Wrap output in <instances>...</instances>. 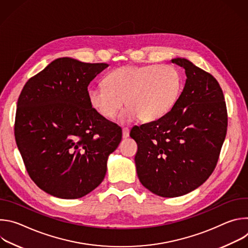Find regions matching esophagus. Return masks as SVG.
I'll return each instance as SVG.
<instances>
[{"mask_svg":"<svg viewBox=\"0 0 248 248\" xmlns=\"http://www.w3.org/2000/svg\"><path fill=\"white\" fill-rule=\"evenodd\" d=\"M129 136V129L127 127H123V138H127Z\"/></svg>","mask_w":248,"mask_h":248,"instance_id":"34e87169","label":"esophagus"}]
</instances>
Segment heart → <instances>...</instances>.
<instances>
[{"label":"heart","mask_w":248,"mask_h":248,"mask_svg":"<svg viewBox=\"0 0 248 248\" xmlns=\"http://www.w3.org/2000/svg\"><path fill=\"white\" fill-rule=\"evenodd\" d=\"M104 85L88 89L91 107L106 120H111L123 107V121L138 118L154 122L167 115L178 101L183 87L180 72L171 65L157 63L125 65L110 72Z\"/></svg>","instance_id":"obj_1"}]
</instances>
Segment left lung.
Returning <instances> with one entry per match:
<instances>
[{
    "instance_id": "1",
    "label": "left lung",
    "mask_w": 248,
    "mask_h": 248,
    "mask_svg": "<svg viewBox=\"0 0 248 248\" xmlns=\"http://www.w3.org/2000/svg\"><path fill=\"white\" fill-rule=\"evenodd\" d=\"M185 68V88L163 118L133 126L134 157L140 183L162 197L185 195L213 172L227 134L228 113L223 90L211 74L176 58Z\"/></svg>"
}]
</instances>
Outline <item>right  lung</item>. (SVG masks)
<instances>
[{
	"label": "right lung",
	"instance_id": "obj_1",
	"mask_svg": "<svg viewBox=\"0 0 248 248\" xmlns=\"http://www.w3.org/2000/svg\"><path fill=\"white\" fill-rule=\"evenodd\" d=\"M109 64L72 58L53 61L23 86L15 137L30 179L62 199L95 189L119 146L122 128L91 107L88 85Z\"/></svg>",
	"mask_w": 248,
	"mask_h": 248
}]
</instances>
